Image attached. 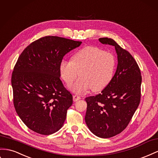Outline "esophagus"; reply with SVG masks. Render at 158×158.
<instances>
[{
  "mask_svg": "<svg viewBox=\"0 0 158 158\" xmlns=\"http://www.w3.org/2000/svg\"><path fill=\"white\" fill-rule=\"evenodd\" d=\"M80 99H81V98H80V96H78V95H74V96H73V100H74V102L78 101V100H80Z\"/></svg>",
  "mask_w": 158,
  "mask_h": 158,
  "instance_id": "34e87169",
  "label": "esophagus"
}]
</instances>
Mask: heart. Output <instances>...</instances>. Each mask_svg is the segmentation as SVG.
I'll list each match as a JSON object with an SVG mask.
<instances>
[{"instance_id":"heart-1","label":"heart","mask_w":158,"mask_h":158,"mask_svg":"<svg viewBox=\"0 0 158 158\" xmlns=\"http://www.w3.org/2000/svg\"><path fill=\"white\" fill-rule=\"evenodd\" d=\"M116 69V60L112 54L94 46H86L72 56V60H63L60 63L61 77L75 93L82 94L92 89L100 92L110 83Z\"/></svg>"}]
</instances>
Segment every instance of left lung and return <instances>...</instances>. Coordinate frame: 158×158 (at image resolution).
<instances>
[{"label":"left lung","mask_w":158,"mask_h":158,"mask_svg":"<svg viewBox=\"0 0 158 158\" xmlns=\"http://www.w3.org/2000/svg\"><path fill=\"white\" fill-rule=\"evenodd\" d=\"M104 44L113 46L118 55L117 69L110 83L100 94L86 98L85 121L98 137H113L124 130L137 110L141 98L142 76L129 52L112 38H100Z\"/></svg>","instance_id":"obj_1"}]
</instances>
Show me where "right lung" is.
Listing matches in <instances>:
<instances>
[{
	"mask_svg": "<svg viewBox=\"0 0 158 158\" xmlns=\"http://www.w3.org/2000/svg\"><path fill=\"white\" fill-rule=\"evenodd\" d=\"M81 44L47 36L32 42L20 55L12 74L13 103L29 129L50 135L62 127L73 100L60 79V63Z\"/></svg>",
	"mask_w": 158,
	"mask_h": 158,
	"instance_id": "1",
	"label": "right lung"
}]
</instances>
